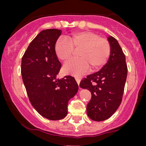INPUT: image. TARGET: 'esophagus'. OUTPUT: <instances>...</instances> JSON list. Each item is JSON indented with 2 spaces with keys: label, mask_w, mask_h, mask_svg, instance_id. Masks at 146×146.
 <instances>
[{
  "label": "esophagus",
  "mask_w": 146,
  "mask_h": 146,
  "mask_svg": "<svg viewBox=\"0 0 146 146\" xmlns=\"http://www.w3.org/2000/svg\"><path fill=\"white\" fill-rule=\"evenodd\" d=\"M75 80H76L77 83H78V84L79 86V85H80V79L79 78H75Z\"/></svg>",
  "instance_id": "34e87169"
}]
</instances>
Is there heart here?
<instances>
[{
	"mask_svg": "<svg viewBox=\"0 0 146 146\" xmlns=\"http://www.w3.org/2000/svg\"><path fill=\"white\" fill-rule=\"evenodd\" d=\"M73 49L79 50V59H73L64 64V74L81 76L92 69H98L106 62L110 56V46L104 38L89 31L76 32L68 37V41L60 38L55 43L56 56L61 61L69 59Z\"/></svg>",
	"mask_w": 146,
	"mask_h": 146,
	"instance_id": "1",
	"label": "heart"
}]
</instances>
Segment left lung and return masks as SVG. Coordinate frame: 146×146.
Segmentation results:
<instances>
[{
    "instance_id": "8db88e82",
    "label": "left lung",
    "mask_w": 146,
    "mask_h": 146,
    "mask_svg": "<svg viewBox=\"0 0 146 146\" xmlns=\"http://www.w3.org/2000/svg\"><path fill=\"white\" fill-rule=\"evenodd\" d=\"M108 40L110 44L108 62L80 84L82 88L91 93V99L86 106L87 115L96 121L110 118L121 104L128 73L125 55L119 42L113 36L108 37Z\"/></svg>"
}]
</instances>
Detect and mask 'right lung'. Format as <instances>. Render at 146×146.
<instances>
[{
	"mask_svg": "<svg viewBox=\"0 0 146 146\" xmlns=\"http://www.w3.org/2000/svg\"><path fill=\"white\" fill-rule=\"evenodd\" d=\"M60 29L43 30L30 43L21 62L23 81L33 108L49 120H60L67 115L68 102L78 90L73 77L59 80L61 68L54 51Z\"/></svg>",
	"mask_w": 146,
	"mask_h": 146,
	"instance_id": "add662e5",
	"label": "right lung"
}]
</instances>
